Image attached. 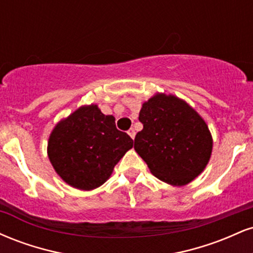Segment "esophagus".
Listing matches in <instances>:
<instances>
[{
    "label": "esophagus",
    "mask_w": 253,
    "mask_h": 253,
    "mask_svg": "<svg viewBox=\"0 0 253 253\" xmlns=\"http://www.w3.org/2000/svg\"><path fill=\"white\" fill-rule=\"evenodd\" d=\"M127 133H128V135L130 136V138L134 139V136H135V130L134 129L130 128V129H128V132H127Z\"/></svg>",
    "instance_id": "obj_1"
}]
</instances>
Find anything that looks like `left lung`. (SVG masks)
I'll return each mask as SVG.
<instances>
[{
    "label": "left lung",
    "instance_id": "left-lung-1",
    "mask_svg": "<svg viewBox=\"0 0 253 253\" xmlns=\"http://www.w3.org/2000/svg\"><path fill=\"white\" fill-rule=\"evenodd\" d=\"M143 129L134 150L153 176L183 187L196 178L210 162L213 138L203 118L184 100L157 92L139 112Z\"/></svg>",
    "mask_w": 253,
    "mask_h": 253
}]
</instances>
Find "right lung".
Here are the masks:
<instances>
[{
    "mask_svg": "<svg viewBox=\"0 0 253 253\" xmlns=\"http://www.w3.org/2000/svg\"><path fill=\"white\" fill-rule=\"evenodd\" d=\"M133 140L104 115L97 104H85L62 119L52 129L47 156L57 175L80 190L102 185L113 173Z\"/></svg>",
    "mask_w": 253,
    "mask_h": 253,
    "instance_id": "1",
    "label": "right lung"
}]
</instances>
